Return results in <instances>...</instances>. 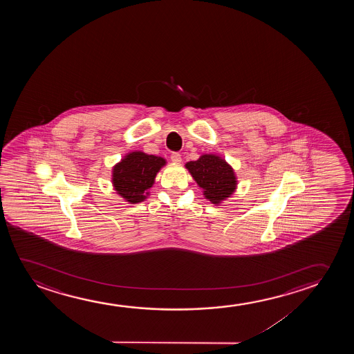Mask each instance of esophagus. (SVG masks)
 I'll return each instance as SVG.
<instances>
[{"mask_svg": "<svg viewBox=\"0 0 354 354\" xmlns=\"http://www.w3.org/2000/svg\"><path fill=\"white\" fill-rule=\"evenodd\" d=\"M170 160H173L174 163H181V155L179 152H173L170 156Z\"/></svg>", "mask_w": 354, "mask_h": 354, "instance_id": "1", "label": "esophagus"}]
</instances>
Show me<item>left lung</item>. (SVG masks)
Returning <instances> with one entry per match:
<instances>
[{
    "instance_id": "1",
    "label": "left lung",
    "mask_w": 354,
    "mask_h": 354,
    "mask_svg": "<svg viewBox=\"0 0 354 354\" xmlns=\"http://www.w3.org/2000/svg\"><path fill=\"white\" fill-rule=\"evenodd\" d=\"M185 167L203 189L204 197L213 204L221 203L237 189L234 170L220 156L205 153L197 160L187 162Z\"/></svg>"
}]
</instances>
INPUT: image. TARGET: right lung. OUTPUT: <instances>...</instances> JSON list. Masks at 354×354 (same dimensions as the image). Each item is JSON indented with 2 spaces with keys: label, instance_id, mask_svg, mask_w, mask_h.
Returning a JSON list of instances; mask_svg holds the SVG:
<instances>
[{
  "label": "right lung",
  "instance_id": "obj_1",
  "mask_svg": "<svg viewBox=\"0 0 354 354\" xmlns=\"http://www.w3.org/2000/svg\"><path fill=\"white\" fill-rule=\"evenodd\" d=\"M165 163V158L158 156L142 151L129 152L112 169L113 189L127 202L140 203L150 194L156 175Z\"/></svg>",
  "mask_w": 354,
  "mask_h": 354
}]
</instances>
